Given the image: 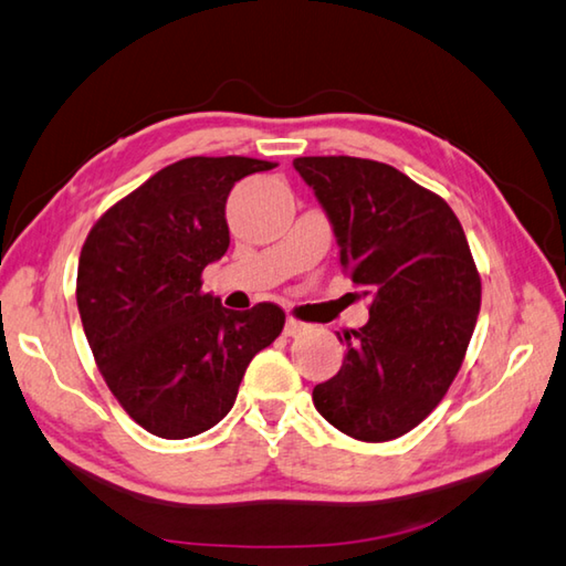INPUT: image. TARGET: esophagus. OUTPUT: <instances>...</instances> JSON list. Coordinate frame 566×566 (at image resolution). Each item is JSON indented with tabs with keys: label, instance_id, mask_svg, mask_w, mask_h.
Wrapping results in <instances>:
<instances>
[{
	"label": "esophagus",
	"instance_id": "esophagus-1",
	"mask_svg": "<svg viewBox=\"0 0 566 566\" xmlns=\"http://www.w3.org/2000/svg\"><path fill=\"white\" fill-rule=\"evenodd\" d=\"M308 331V326L306 324H302V321H296V318H286V324H284V334L286 336H292V338H296V336H302V334H306Z\"/></svg>",
	"mask_w": 566,
	"mask_h": 566
}]
</instances>
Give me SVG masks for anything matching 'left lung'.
<instances>
[{"label":"left lung","instance_id":"8db88e82","mask_svg":"<svg viewBox=\"0 0 566 566\" xmlns=\"http://www.w3.org/2000/svg\"><path fill=\"white\" fill-rule=\"evenodd\" d=\"M340 248V268L370 318L338 334L346 358L314 387L318 415L360 441L407 434L434 409L467 356L481 276L453 210L409 176L370 159L298 157Z\"/></svg>","mask_w":566,"mask_h":566}]
</instances>
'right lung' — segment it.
Returning <instances> with one entry per match:
<instances>
[{
	"mask_svg": "<svg viewBox=\"0 0 566 566\" xmlns=\"http://www.w3.org/2000/svg\"><path fill=\"white\" fill-rule=\"evenodd\" d=\"M248 157H191L157 171L93 226L77 260V312L117 402L149 434L188 439L235 405L250 360L282 334L284 312H230L201 272L230 245L226 201Z\"/></svg>",
	"mask_w": 566,
	"mask_h": 566,
	"instance_id": "right-lung-1",
	"label": "right lung"
}]
</instances>
